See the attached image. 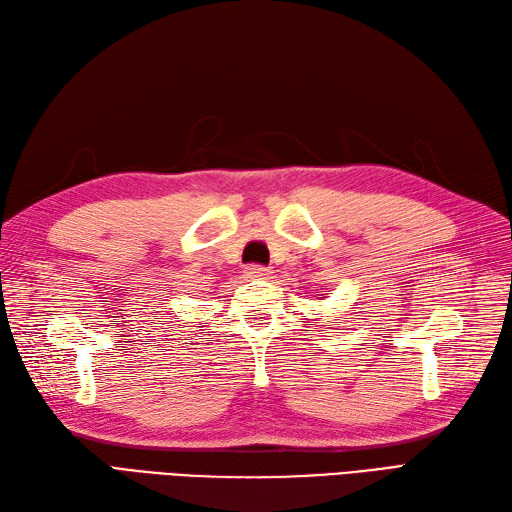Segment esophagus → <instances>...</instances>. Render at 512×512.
<instances>
[{
	"mask_svg": "<svg viewBox=\"0 0 512 512\" xmlns=\"http://www.w3.org/2000/svg\"><path fill=\"white\" fill-rule=\"evenodd\" d=\"M271 271L262 265H247L245 267V275L252 277V280H262V277H267Z\"/></svg>",
	"mask_w": 512,
	"mask_h": 512,
	"instance_id": "34e87169",
	"label": "esophagus"
}]
</instances>
